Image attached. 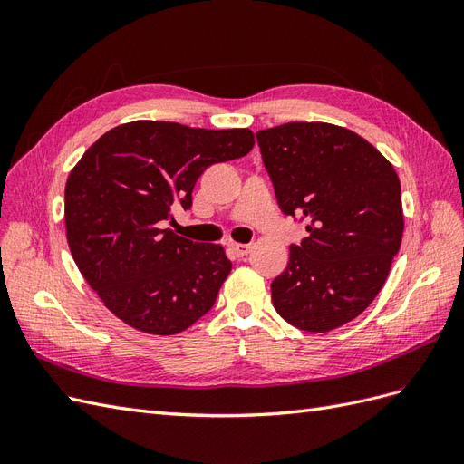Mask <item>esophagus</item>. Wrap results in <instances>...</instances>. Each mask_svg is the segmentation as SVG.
I'll return each instance as SVG.
<instances>
[{
  "label": "esophagus",
  "mask_w": 464,
  "mask_h": 464,
  "mask_svg": "<svg viewBox=\"0 0 464 464\" xmlns=\"http://www.w3.org/2000/svg\"><path fill=\"white\" fill-rule=\"evenodd\" d=\"M228 247L234 251V254H236L237 257H244V256H247V254H249V249H251V246H249V244H240V242H230V244H228Z\"/></svg>",
  "instance_id": "34e87169"
}]
</instances>
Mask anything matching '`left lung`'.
Segmentation results:
<instances>
[{
  "label": "left lung",
  "mask_w": 464,
  "mask_h": 464,
  "mask_svg": "<svg viewBox=\"0 0 464 464\" xmlns=\"http://www.w3.org/2000/svg\"><path fill=\"white\" fill-rule=\"evenodd\" d=\"M257 143L280 210L307 222L271 285L275 310L302 331H333L385 285L404 230L399 176L366 139L325 121L261 130Z\"/></svg>",
  "instance_id": "1"
}]
</instances>
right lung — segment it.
<instances>
[{"label": "right lung", "instance_id": "right-lung-1", "mask_svg": "<svg viewBox=\"0 0 464 464\" xmlns=\"http://www.w3.org/2000/svg\"><path fill=\"white\" fill-rule=\"evenodd\" d=\"M256 145L249 130L174 121L121 123L94 141L65 184V234L89 286L108 310L149 334H176L213 307L232 271L220 244L162 228L191 207L195 181Z\"/></svg>", "mask_w": 464, "mask_h": 464}]
</instances>
